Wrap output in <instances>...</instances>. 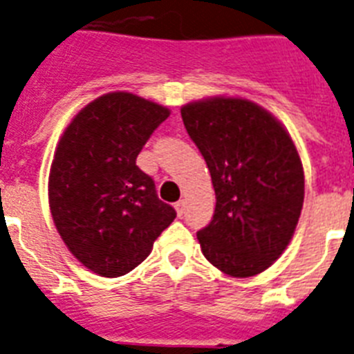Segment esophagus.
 <instances>
[{
	"label": "esophagus",
	"mask_w": 354,
	"mask_h": 354,
	"mask_svg": "<svg viewBox=\"0 0 354 354\" xmlns=\"http://www.w3.org/2000/svg\"><path fill=\"white\" fill-rule=\"evenodd\" d=\"M184 208H186V201H184V198L179 201V203H175V209H177V215H179V217L184 213Z\"/></svg>",
	"instance_id": "obj_1"
}]
</instances>
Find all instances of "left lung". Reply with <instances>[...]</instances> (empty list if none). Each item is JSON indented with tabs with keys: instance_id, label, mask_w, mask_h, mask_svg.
<instances>
[{
	"instance_id": "8db88e82",
	"label": "left lung",
	"mask_w": 354,
	"mask_h": 354,
	"mask_svg": "<svg viewBox=\"0 0 354 354\" xmlns=\"http://www.w3.org/2000/svg\"><path fill=\"white\" fill-rule=\"evenodd\" d=\"M180 115L217 198L212 223L197 232L201 250L226 275H259L284 253L299 224L304 168L297 146L280 121L248 99L194 101Z\"/></svg>"
}]
</instances>
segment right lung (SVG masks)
I'll return each mask as SVG.
<instances>
[{
	"instance_id": "add662e5",
	"label": "right lung",
	"mask_w": 354,
	"mask_h": 354,
	"mask_svg": "<svg viewBox=\"0 0 354 354\" xmlns=\"http://www.w3.org/2000/svg\"><path fill=\"white\" fill-rule=\"evenodd\" d=\"M168 115L130 92L104 93L72 119L55 148L52 218L70 253L97 275L115 279L137 268L177 215L136 165Z\"/></svg>"
}]
</instances>
